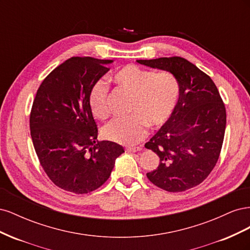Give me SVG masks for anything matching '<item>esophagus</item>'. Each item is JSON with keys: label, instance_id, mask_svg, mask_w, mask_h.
Wrapping results in <instances>:
<instances>
[{"label": "esophagus", "instance_id": "1", "mask_svg": "<svg viewBox=\"0 0 250 250\" xmlns=\"http://www.w3.org/2000/svg\"><path fill=\"white\" fill-rule=\"evenodd\" d=\"M142 150V148H140V147H132V148H127L126 149V151L127 152H132V153H134V152H138V151H141Z\"/></svg>", "mask_w": 250, "mask_h": 250}]
</instances>
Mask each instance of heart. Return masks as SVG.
I'll return each mask as SVG.
<instances>
[{"mask_svg":"<svg viewBox=\"0 0 250 250\" xmlns=\"http://www.w3.org/2000/svg\"><path fill=\"white\" fill-rule=\"evenodd\" d=\"M111 80L131 95L130 117L115 119L103 128L104 138L121 145L133 146L146 138L148 126L160 129L169 122L180 96V82L171 72H154L135 64H127L112 75ZM108 86L97 81L88 94L93 116L106 119Z\"/></svg>","mask_w":250,"mask_h":250,"instance_id":"obj_1","label":"heart"}]
</instances>
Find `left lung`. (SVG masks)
Returning <instances> with one entry per match:
<instances>
[{
    "mask_svg": "<svg viewBox=\"0 0 250 250\" xmlns=\"http://www.w3.org/2000/svg\"><path fill=\"white\" fill-rule=\"evenodd\" d=\"M137 62L171 72L180 82L175 111L145 147L160 157L158 167L147 173L151 183L168 192H184L200 185L218 162L226 126L225 105L208 75L183 57Z\"/></svg>",
    "mask_w": 250,
    "mask_h": 250,
    "instance_id": "left-lung-1",
    "label": "left lung"
}]
</instances>
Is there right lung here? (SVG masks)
<instances>
[{"mask_svg": "<svg viewBox=\"0 0 250 250\" xmlns=\"http://www.w3.org/2000/svg\"><path fill=\"white\" fill-rule=\"evenodd\" d=\"M109 59L72 57L55 67L37 89L30 133L41 166L64 191L86 194L106 181L122 146L97 140L88 94L106 74Z\"/></svg>", "mask_w": 250, "mask_h": 250, "instance_id": "right-lung-1", "label": "right lung"}]
</instances>
